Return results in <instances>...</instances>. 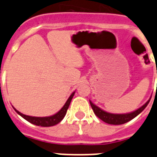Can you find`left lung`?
<instances>
[{"label": "left lung", "instance_id": "8db88e82", "mask_svg": "<svg viewBox=\"0 0 157 157\" xmlns=\"http://www.w3.org/2000/svg\"><path fill=\"white\" fill-rule=\"evenodd\" d=\"M150 99L151 98H149V101H147L145 105L140 107L139 109H138L137 110L134 111L132 112H130V113H125V114L109 113V112H107L105 111L102 110L101 109H100L99 107L93 104L90 101V103L91 108L94 110V114L98 116L99 119H101L102 121H104L106 123H109V124H112V125H120V124H123V123H126L127 122L130 121L134 118H135L136 116H138L146 108V106L149 103V101H150Z\"/></svg>", "mask_w": 157, "mask_h": 157}]
</instances>
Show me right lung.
Wrapping results in <instances>:
<instances>
[{"label":"right lung","mask_w":157,"mask_h":157,"mask_svg":"<svg viewBox=\"0 0 157 157\" xmlns=\"http://www.w3.org/2000/svg\"><path fill=\"white\" fill-rule=\"evenodd\" d=\"M75 93L73 92L71 96L69 97V98L67 99V101H66V103L64 104V105L63 106L60 110L56 113L53 116H46V117H35V116H27V115H24L21 112H19V111L16 110L15 108L13 107V109H15L16 112H17L18 114L20 116L25 119V120H27V121L30 122V123L32 124H34L36 126H41V127H52V126L56 125L57 123H59V122L63 120V118H64L65 115L67 113V109H68L69 105L71 104V101L72 98L74 97Z\"/></svg>","instance_id":"1"}]
</instances>
